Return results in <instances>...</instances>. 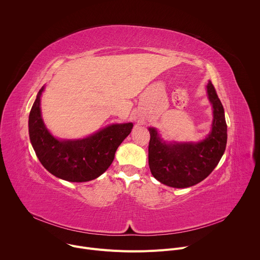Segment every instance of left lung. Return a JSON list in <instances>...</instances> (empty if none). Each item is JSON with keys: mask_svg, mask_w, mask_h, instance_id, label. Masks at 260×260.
Returning <instances> with one entry per match:
<instances>
[{"mask_svg": "<svg viewBox=\"0 0 260 260\" xmlns=\"http://www.w3.org/2000/svg\"><path fill=\"white\" fill-rule=\"evenodd\" d=\"M213 105L214 119L209 136L199 143L166 144L155 128L150 127L148 161L153 177L174 188H186L206 179L223 155L228 142V125L216 89L211 81L207 85Z\"/></svg>", "mask_w": 260, "mask_h": 260, "instance_id": "1", "label": "left lung"}]
</instances>
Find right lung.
<instances>
[{
    "instance_id": "obj_1",
    "label": "right lung",
    "mask_w": 260,
    "mask_h": 260,
    "mask_svg": "<svg viewBox=\"0 0 260 260\" xmlns=\"http://www.w3.org/2000/svg\"><path fill=\"white\" fill-rule=\"evenodd\" d=\"M37 95L28 117V133L34 150L52 175L70 182H86L101 176L112 164L115 152L129 135L133 123L113 124L76 141H58L45 127Z\"/></svg>"
}]
</instances>
